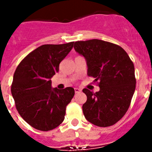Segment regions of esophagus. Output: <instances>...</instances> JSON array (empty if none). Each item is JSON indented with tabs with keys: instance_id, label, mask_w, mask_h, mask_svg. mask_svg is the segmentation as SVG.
I'll return each instance as SVG.
<instances>
[{
	"instance_id": "esophagus-1",
	"label": "esophagus",
	"mask_w": 152,
	"mask_h": 152,
	"mask_svg": "<svg viewBox=\"0 0 152 152\" xmlns=\"http://www.w3.org/2000/svg\"><path fill=\"white\" fill-rule=\"evenodd\" d=\"M75 94H77V93H80L81 91V90L79 89V88H75Z\"/></svg>"
}]
</instances>
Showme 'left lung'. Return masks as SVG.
Wrapping results in <instances>:
<instances>
[{
    "mask_svg": "<svg viewBox=\"0 0 152 152\" xmlns=\"http://www.w3.org/2000/svg\"><path fill=\"white\" fill-rule=\"evenodd\" d=\"M74 48L85 58L88 75L100 87L96 93L83 89L87 95L82 107L86 119L100 127L113 126L127 112L135 92L133 62L122 47L103 40L75 42Z\"/></svg>",
    "mask_w": 152,
    "mask_h": 152,
    "instance_id": "left-lung-1",
    "label": "left lung"
}]
</instances>
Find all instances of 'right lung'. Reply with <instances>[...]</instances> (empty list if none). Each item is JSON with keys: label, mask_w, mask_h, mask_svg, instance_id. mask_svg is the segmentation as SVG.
<instances>
[{"label": "right lung", "mask_w": 152, "mask_h": 152, "mask_svg": "<svg viewBox=\"0 0 152 152\" xmlns=\"http://www.w3.org/2000/svg\"><path fill=\"white\" fill-rule=\"evenodd\" d=\"M74 42L46 44L31 52L13 75L11 94L21 117L32 127L50 131L63 122L66 107L75 95L73 88H52V78L73 48Z\"/></svg>", "instance_id": "1"}]
</instances>
